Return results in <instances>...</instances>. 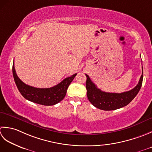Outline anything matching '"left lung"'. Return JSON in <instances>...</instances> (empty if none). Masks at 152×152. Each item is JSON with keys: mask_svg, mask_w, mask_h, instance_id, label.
Wrapping results in <instances>:
<instances>
[{"mask_svg": "<svg viewBox=\"0 0 152 152\" xmlns=\"http://www.w3.org/2000/svg\"><path fill=\"white\" fill-rule=\"evenodd\" d=\"M85 75L86 76V95L88 100L96 107L105 111L115 110L128 105L138 93L143 80V75H142L138 85L131 91L122 93H110L102 91L98 88L89 76L86 74Z\"/></svg>", "mask_w": 152, "mask_h": 152, "instance_id": "obj_1", "label": "left lung"}]
</instances>
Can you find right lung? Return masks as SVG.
Here are the masks:
<instances>
[{
  "mask_svg": "<svg viewBox=\"0 0 152 152\" xmlns=\"http://www.w3.org/2000/svg\"><path fill=\"white\" fill-rule=\"evenodd\" d=\"M12 73L15 85L21 95L27 100L44 106H53L62 100L66 94L68 86L77 75L75 73L67 77L53 87L39 88L27 85L21 81L15 72L14 62L12 66Z\"/></svg>",
  "mask_w": 152,
  "mask_h": 152,
  "instance_id": "right-lung-1",
  "label": "right lung"
}]
</instances>
